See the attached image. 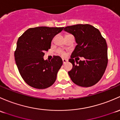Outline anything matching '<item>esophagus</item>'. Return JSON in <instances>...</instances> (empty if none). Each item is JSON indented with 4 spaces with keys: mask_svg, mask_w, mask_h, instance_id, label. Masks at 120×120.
<instances>
[{
    "mask_svg": "<svg viewBox=\"0 0 120 120\" xmlns=\"http://www.w3.org/2000/svg\"><path fill=\"white\" fill-rule=\"evenodd\" d=\"M62 61H63V63H64V64H65V63H66V62H67L68 60H66V59L63 58V59H62Z\"/></svg>",
    "mask_w": 120,
    "mask_h": 120,
    "instance_id": "esophagus-1",
    "label": "esophagus"
}]
</instances>
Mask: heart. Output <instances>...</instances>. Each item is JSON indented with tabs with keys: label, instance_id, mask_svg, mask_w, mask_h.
I'll return each mask as SVG.
<instances>
[{
	"label": "heart",
	"instance_id": "obj_1",
	"mask_svg": "<svg viewBox=\"0 0 120 120\" xmlns=\"http://www.w3.org/2000/svg\"><path fill=\"white\" fill-rule=\"evenodd\" d=\"M58 52L60 54V55H62V56H64V55H65V53H64L63 51H60V50H58Z\"/></svg>",
	"mask_w": 120,
	"mask_h": 120
}]
</instances>
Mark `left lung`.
I'll list each match as a JSON object with an SVG mask.
<instances>
[{
	"label": "left lung",
	"mask_w": 120,
	"mask_h": 120,
	"mask_svg": "<svg viewBox=\"0 0 120 120\" xmlns=\"http://www.w3.org/2000/svg\"><path fill=\"white\" fill-rule=\"evenodd\" d=\"M64 30L75 36L77 44L69 60L73 65L72 69L68 71L71 81L81 87L94 86L101 80L107 67L106 40L98 29L89 24L68 26ZM78 56L85 60L77 61L75 59Z\"/></svg>",
	"instance_id": "1"
}]
</instances>
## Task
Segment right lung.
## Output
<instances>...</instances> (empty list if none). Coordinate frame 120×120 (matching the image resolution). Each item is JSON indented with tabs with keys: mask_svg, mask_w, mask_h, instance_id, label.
Returning a JSON list of instances; mask_svg holds the SVG:
<instances>
[{
	"mask_svg": "<svg viewBox=\"0 0 120 120\" xmlns=\"http://www.w3.org/2000/svg\"><path fill=\"white\" fill-rule=\"evenodd\" d=\"M64 27L39 26L29 28L18 39L14 52L16 65L21 76L30 87L45 89L55 82L58 71L63 64L59 56L44 60V52L51 48L55 35Z\"/></svg>",
	"mask_w": 120,
	"mask_h": 120,
	"instance_id": "right-lung-1",
	"label": "right lung"
}]
</instances>
